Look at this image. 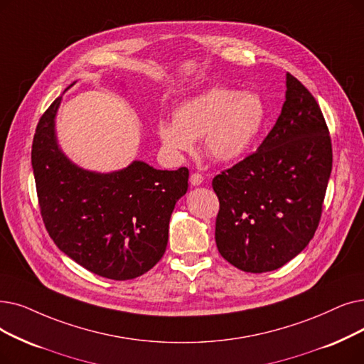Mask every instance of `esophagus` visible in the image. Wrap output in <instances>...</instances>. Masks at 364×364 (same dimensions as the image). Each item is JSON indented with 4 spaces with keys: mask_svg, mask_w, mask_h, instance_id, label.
Segmentation results:
<instances>
[{
    "mask_svg": "<svg viewBox=\"0 0 364 364\" xmlns=\"http://www.w3.org/2000/svg\"><path fill=\"white\" fill-rule=\"evenodd\" d=\"M202 181H203V177L200 176L199 172H193L192 176H191V183H192V186H199V184H202Z\"/></svg>",
    "mask_w": 364,
    "mask_h": 364,
    "instance_id": "esophagus-1",
    "label": "esophagus"
}]
</instances>
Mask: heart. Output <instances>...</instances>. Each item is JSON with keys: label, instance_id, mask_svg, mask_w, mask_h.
I'll use <instances>...</instances> for the list:
<instances>
[{"label": "heart", "instance_id": "heart-1", "mask_svg": "<svg viewBox=\"0 0 364 364\" xmlns=\"http://www.w3.org/2000/svg\"><path fill=\"white\" fill-rule=\"evenodd\" d=\"M266 105L259 93L217 86L188 98L173 109V122H159L157 135L172 154L184 156L203 141V150L215 162L245 157L266 123Z\"/></svg>", "mask_w": 364, "mask_h": 364}]
</instances>
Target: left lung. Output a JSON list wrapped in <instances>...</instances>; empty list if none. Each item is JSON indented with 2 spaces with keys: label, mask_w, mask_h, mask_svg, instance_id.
<instances>
[{
  "label": "left lung",
  "mask_w": 364,
  "mask_h": 364,
  "mask_svg": "<svg viewBox=\"0 0 364 364\" xmlns=\"http://www.w3.org/2000/svg\"><path fill=\"white\" fill-rule=\"evenodd\" d=\"M281 114L256 153L213 180L220 200L215 244L230 264L275 271L302 251L318 228L331 172V141L321 109L286 75Z\"/></svg>",
  "instance_id": "8db88e82"
}]
</instances>
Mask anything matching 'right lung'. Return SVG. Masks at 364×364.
Returning a JSON list of instances; mask_svg holds the SVG:
<instances>
[{"label": "right lung", "instance_id": "obj_1", "mask_svg": "<svg viewBox=\"0 0 364 364\" xmlns=\"http://www.w3.org/2000/svg\"><path fill=\"white\" fill-rule=\"evenodd\" d=\"M60 101L41 116L31 151L44 226L62 252L93 274L116 281L143 275L166 250L188 169L161 171L141 161L107 173L80 168L58 144Z\"/></svg>", "mask_w": 364, "mask_h": 364}]
</instances>
